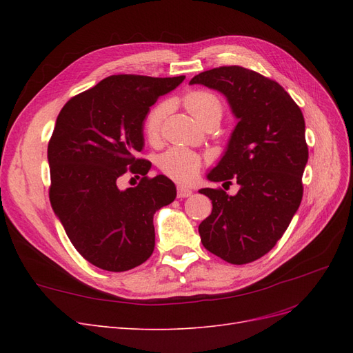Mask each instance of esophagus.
<instances>
[{
	"mask_svg": "<svg viewBox=\"0 0 353 353\" xmlns=\"http://www.w3.org/2000/svg\"><path fill=\"white\" fill-rule=\"evenodd\" d=\"M191 194H193V191H191L190 188H187L184 185H178L176 187V196H178V199H185V197H190Z\"/></svg>",
	"mask_w": 353,
	"mask_h": 353,
	"instance_id": "esophagus-1",
	"label": "esophagus"
}]
</instances>
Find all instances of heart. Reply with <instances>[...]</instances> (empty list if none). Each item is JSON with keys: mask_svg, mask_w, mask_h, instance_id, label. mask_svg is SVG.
Returning <instances> with one entry per match:
<instances>
[{"mask_svg": "<svg viewBox=\"0 0 353 353\" xmlns=\"http://www.w3.org/2000/svg\"><path fill=\"white\" fill-rule=\"evenodd\" d=\"M184 104L188 112L203 125L209 119H221L222 104L215 94L210 91H191L184 97ZM169 110V103L162 101L150 109L144 119V132L150 141H156L162 134L163 121ZM159 166L163 172L181 183L193 179L201 166V159L197 153L184 147H174L159 159Z\"/></svg>", "mask_w": 353, "mask_h": 353, "instance_id": "obj_1", "label": "heart"}]
</instances>
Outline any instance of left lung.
<instances>
[{"mask_svg":"<svg viewBox=\"0 0 353 353\" xmlns=\"http://www.w3.org/2000/svg\"><path fill=\"white\" fill-rule=\"evenodd\" d=\"M225 95L239 122L208 179H236V196L201 188L212 213L199 225L205 248L234 265L262 258L292 222L307 162L302 110L279 82L241 66L201 72L190 81ZM225 183V184H227Z\"/></svg>","mask_w":353,"mask_h":353,"instance_id":"8db88e82","label":"left lung"}]
</instances>
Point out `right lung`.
I'll return each instance as SVG.
<instances>
[{"label":"right lung","mask_w":353,"mask_h":353,"mask_svg":"<svg viewBox=\"0 0 353 353\" xmlns=\"http://www.w3.org/2000/svg\"><path fill=\"white\" fill-rule=\"evenodd\" d=\"M184 79L112 74L57 116L48 143L51 208L74 249L97 268L132 270L154 250L153 216L175 200L176 188L165 175L148 178L152 163L138 153L148 110ZM125 173L142 181L119 190Z\"/></svg>","instance_id":"add662e5"}]
</instances>
